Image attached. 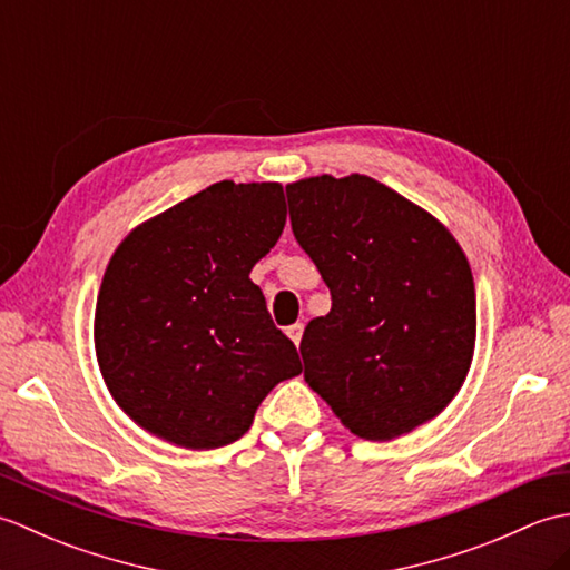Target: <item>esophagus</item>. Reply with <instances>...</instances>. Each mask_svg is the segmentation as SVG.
<instances>
[{"label": "esophagus", "instance_id": "34e87169", "mask_svg": "<svg viewBox=\"0 0 570 570\" xmlns=\"http://www.w3.org/2000/svg\"><path fill=\"white\" fill-rule=\"evenodd\" d=\"M286 335L292 337L294 345H298V343H301V335H304V325H301V323L288 325V328H286Z\"/></svg>", "mask_w": 570, "mask_h": 570}]
</instances>
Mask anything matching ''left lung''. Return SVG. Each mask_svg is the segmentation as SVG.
I'll return each mask as SVG.
<instances>
[{"mask_svg": "<svg viewBox=\"0 0 570 570\" xmlns=\"http://www.w3.org/2000/svg\"><path fill=\"white\" fill-rule=\"evenodd\" d=\"M286 196L294 237L333 298L301 337L311 390L367 441L439 416L475 353L465 252L431 213L370 176H313Z\"/></svg>", "mask_w": 570, "mask_h": 570, "instance_id": "8db88e82", "label": "left lung"}]
</instances>
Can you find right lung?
<instances>
[{"instance_id": "obj_1", "label": "right lung", "mask_w": 570, "mask_h": 570, "mask_svg": "<svg viewBox=\"0 0 570 570\" xmlns=\"http://www.w3.org/2000/svg\"><path fill=\"white\" fill-rule=\"evenodd\" d=\"M286 223L282 184L220 180L137 225L107 264L95 355L117 406L190 451L237 441L301 374L249 272Z\"/></svg>"}]
</instances>
